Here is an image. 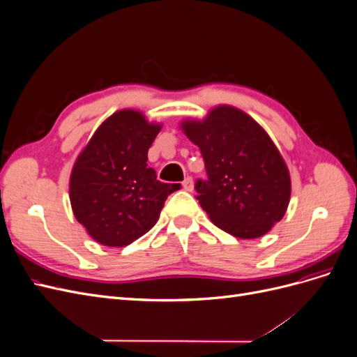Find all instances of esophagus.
<instances>
[{
	"label": "esophagus",
	"mask_w": 357,
	"mask_h": 357,
	"mask_svg": "<svg viewBox=\"0 0 357 357\" xmlns=\"http://www.w3.org/2000/svg\"><path fill=\"white\" fill-rule=\"evenodd\" d=\"M183 189L188 190V192H190L193 189V181H192L190 177H186L185 180H183Z\"/></svg>",
	"instance_id": "obj_1"
}]
</instances>
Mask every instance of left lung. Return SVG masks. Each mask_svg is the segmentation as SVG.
I'll list each match as a JSON object with an SVG mask.
<instances>
[{
	"mask_svg": "<svg viewBox=\"0 0 357 357\" xmlns=\"http://www.w3.org/2000/svg\"><path fill=\"white\" fill-rule=\"evenodd\" d=\"M181 131L197 144L207 169L197 199L210 220L236 238H259L283 219L290 174L283 156L253 117L218 105L202 121L188 119Z\"/></svg>",
	"mask_w": 357,
	"mask_h": 357,
	"instance_id": "8db88e82",
	"label": "left lung"
}]
</instances>
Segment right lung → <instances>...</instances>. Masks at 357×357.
I'll use <instances>...</instances> for the list:
<instances>
[{"label": "right lung", "instance_id": "1", "mask_svg": "<svg viewBox=\"0 0 357 357\" xmlns=\"http://www.w3.org/2000/svg\"><path fill=\"white\" fill-rule=\"evenodd\" d=\"M162 125L119 110L98 126L75 159L70 202L75 219L102 245L125 247L153 228L178 186L156 180L147 152Z\"/></svg>", "mask_w": 357, "mask_h": 357}]
</instances>
